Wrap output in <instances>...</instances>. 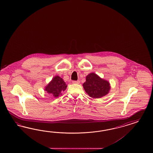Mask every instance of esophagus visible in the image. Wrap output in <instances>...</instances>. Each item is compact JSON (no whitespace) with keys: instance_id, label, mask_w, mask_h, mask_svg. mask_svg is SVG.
Returning <instances> with one entry per match:
<instances>
[{"instance_id":"1","label":"esophagus","mask_w":153,"mask_h":153,"mask_svg":"<svg viewBox=\"0 0 153 153\" xmlns=\"http://www.w3.org/2000/svg\"><path fill=\"white\" fill-rule=\"evenodd\" d=\"M72 83L74 84H79V81H73Z\"/></svg>"}]
</instances>
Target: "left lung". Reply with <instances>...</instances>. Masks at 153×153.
<instances>
[{"label":"left lung","instance_id":"1","mask_svg":"<svg viewBox=\"0 0 153 153\" xmlns=\"http://www.w3.org/2000/svg\"><path fill=\"white\" fill-rule=\"evenodd\" d=\"M83 87L89 96L98 99L107 95L110 90V83L94 73L88 74Z\"/></svg>","mask_w":153,"mask_h":153}]
</instances>
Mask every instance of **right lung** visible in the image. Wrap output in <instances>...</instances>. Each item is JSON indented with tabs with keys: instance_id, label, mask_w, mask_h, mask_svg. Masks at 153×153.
Wrapping results in <instances>:
<instances>
[{
	"instance_id": "obj_1",
	"label": "right lung",
	"mask_w": 153,
	"mask_h": 153,
	"mask_svg": "<svg viewBox=\"0 0 153 153\" xmlns=\"http://www.w3.org/2000/svg\"><path fill=\"white\" fill-rule=\"evenodd\" d=\"M67 86L63 79L58 76H56L47 85L45 90L47 93L52 95L53 97H57L61 95V92L65 91Z\"/></svg>"
}]
</instances>
